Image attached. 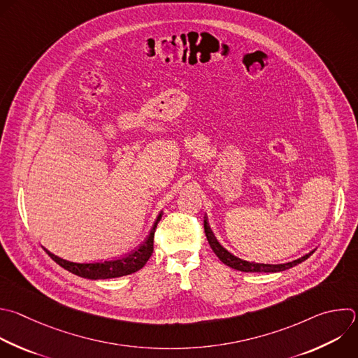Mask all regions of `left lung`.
Returning a JSON list of instances; mask_svg holds the SVG:
<instances>
[{
	"mask_svg": "<svg viewBox=\"0 0 358 358\" xmlns=\"http://www.w3.org/2000/svg\"><path fill=\"white\" fill-rule=\"evenodd\" d=\"M203 229H205V234H206V239L209 242V246L212 248L213 253L217 256V259L229 266L230 268H234V270H239V271H243V273H280V271H285L291 267H295L298 266L299 263L305 262L308 257H310L315 250H312L310 253L294 260V262H288V263H282V264H264V263H255V262H248V260H243L241 257H237L234 255H231L230 252H227L217 241L215 234L212 233V229L208 223V217L205 216L203 219Z\"/></svg>",
	"mask_w": 358,
	"mask_h": 358,
	"instance_id": "left-lung-1",
	"label": "left lung"
}]
</instances>
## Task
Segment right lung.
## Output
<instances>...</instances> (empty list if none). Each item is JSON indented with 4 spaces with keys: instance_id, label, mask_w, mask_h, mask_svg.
Returning <instances> with one entry per match:
<instances>
[{
    "instance_id": "1",
    "label": "right lung",
    "mask_w": 358,
    "mask_h": 358,
    "mask_svg": "<svg viewBox=\"0 0 358 358\" xmlns=\"http://www.w3.org/2000/svg\"><path fill=\"white\" fill-rule=\"evenodd\" d=\"M163 212L159 213L153 227L149 231V236L145 239V242L132 253H129L125 257L116 259V260H106V262H98V263H73L69 260H64L62 257H57L52 253L49 256L64 270L88 280H108V278H117L129 275L132 273L139 271L150 259L153 253V239L155 231L157 227V223L162 219Z\"/></svg>"
}]
</instances>
